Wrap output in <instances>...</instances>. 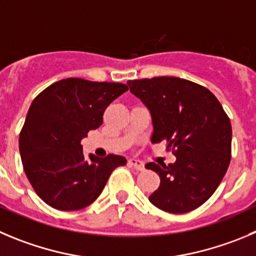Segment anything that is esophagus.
I'll return each mask as SVG.
<instances>
[{"mask_svg":"<svg viewBox=\"0 0 256 256\" xmlns=\"http://www.w3.org/2000/svg\"><path fill=\"white\" fill-rule=\"evenodd\" d=\"M128 163H130L131 166L136 169V170H144L145 169L144 163L140 160H138V159H130V160H128Z\"/></svg>","mask_w":256,"mask_h":256,"instance_id":"esophagus-1","label":"esophagus"}]
</instances>
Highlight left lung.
Here are the masks:
<instances>
[{
  "label": "left lung",
  "instance_id": "8db88e82",
  "mask_svg": "<svg viewBox=\"0 0 256 256\" xmlns=\"http://www.w3.org/2000/svg\"><path fill=\"white\" fill-rule=\"evenodd\" d=\"M128 84L152 114V144L166 140L176 156L168 166H145L160 176L149 200L169 214L193 211L214 194L230 166V118L211 90L190 80L155 77Z\"/></svg>",
  "mask_w": 256,
  "mask_h": 256
}]
</instances>
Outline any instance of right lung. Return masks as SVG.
<instances>
[{
    "label": "right lung",
    "mask_w": 256,
    "mask_h": 256,
    "mask_svg": "<svg viewBox=\"0 0 256 256\" xmlns=\"http://www.w3.org/2000/svg\"><path fill=\"white\" fill-rule=\"evenodd\" d=\"M128 88L122 83L66 78L35 97L20 132L24 170L36 194L50 207L76 211L93 204L114 168L126 159L90 155L82 142L104 122V112Z\"/></svg>",
    "instance_id": "right-lung-1"
}]
</instances>
